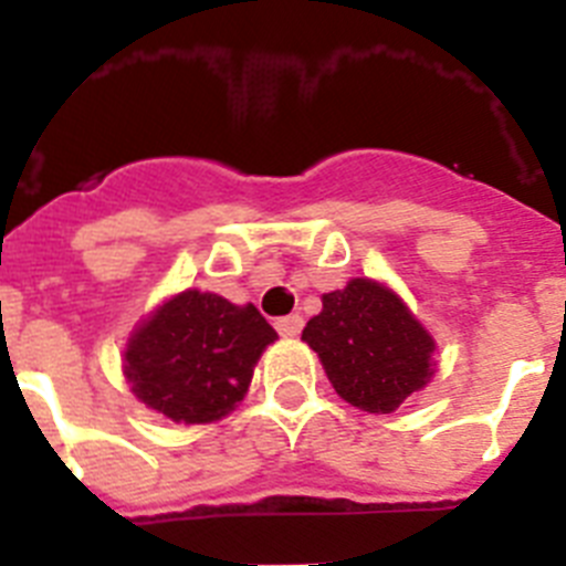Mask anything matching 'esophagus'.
<instances>
[{
  "label": "esophagus",
  "instance_id": "34e87169",
  "mask_svg": "<svg viewBox=\"0 0 566 566\" xmlns=\"http://www.w3.org/2000/svg\"><path fill=\"white\" fill-rule=\"evenodd\" d=\"M274 326H277V332L283 334V337H297V334L303 332V317H300V314H289V317H280Z\"/></svg>",
  "mask_w": 566,
  "mask_h": 566
}]
</instances>
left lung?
<instances>
[{"mask_svg": "<svg viewBox=\"0 0 566 566\" xmlns=\"http://www.w3.org/2000/svg\"><path fill=\"white\" fill-rule=\"evenodd\" d=\"M334 391L363 411L391 413L433 374V337L399 294L368 277L323 294L303 328Z\"/></svg>", "mask_w": 566, "mask_h": 566, "instance_id": "1", "label": "left lung"}]
</instances>
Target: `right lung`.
<instances>
[{
    "instance_id": "right-lung-1",
    "label": "right lung",
    "mask_w": 566,
    "mask_h": 566,
    "mask_svg": "<svg viewBox=\"0 0 566 566\" xmlns=\"http://www.w3.org/2000/svg\"><path fill=\"white\" fill-rule=\"evenodd\" d=\"M274 339L277 332L252 303L234 306L187 289L135 328L124 377L135 397L172 422H214L247 397L254 365Z\"/></svg>"
}]
</instances>
